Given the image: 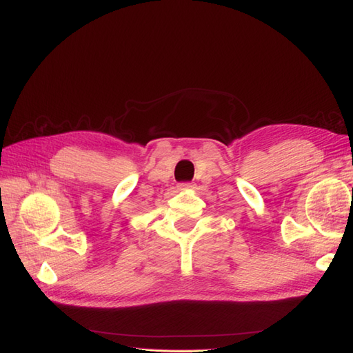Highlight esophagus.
<instances>
[{
    "mask_svg": "<svg viewBox=\"0 0 353 353\" xmlns=\"http://www.w3.org/2000/svg\"><path fill=\"white\" fill-rule=\"evenodd\" d=\"M193 183H189V181H183V183H179V189L185 190V189H192Z\"/></svg>",
    "mask_w": 353,
    "mask_h": 353,
    "instance_id": "1",
    "label": "esophagus"
}]
</instances>
